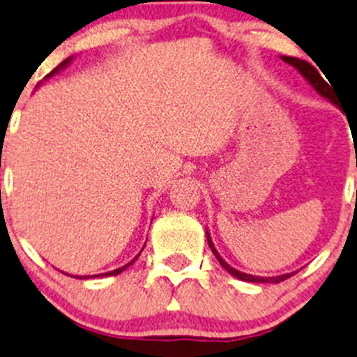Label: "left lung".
Masks as SVG:
<instances>
[{
  "label": "left lung",
  "mask_w": 357,
  "mask_h": 357,
  "mask_svg": "<svg viewBox=\"0 0 357 357\" xmlns=\"http://www.w3.org/2000/svg\"><path fill=\"white\" fill-rule=\"evenodd\" d=\"M282 60H283V62L290 63L291 67L297 68L298 74H301L302 77H304L305 81H307L309 84H311L312 88H314L316 91H318L319 95L323 96V98H326V100H328V102L335 103L333 91H332V89H330V86H332V84L328 86V82H326L325 79H323L321 75H319V72L316 70L314 66H311V63L305 62V60L295 59V56H282ZM205 233H207L208 247H211L212 254L215 255V259H218V261H219V264H221L222 268H225L226 271L229 273V275L235 276V278H238V280H242V282H250V283H280V282H283V280L290 278V276L294 275V273H287V275H280V276H254V275H247V273L238 271V269L231 268V266H229L228 262H226L225 259H222L221 255H219V252L215 250L214 243H212L211 235H208V231H205Z\"/></svg>",
  "instance_id": "8db88e82"
}]
</instances>
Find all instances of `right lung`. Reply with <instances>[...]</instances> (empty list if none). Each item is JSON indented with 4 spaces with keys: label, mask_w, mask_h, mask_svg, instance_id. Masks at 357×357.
Masks as SVG:
<instances>
[{
    "label": "right lung",
    "mask_w": 357,
    "mask_h": 357,
    "mask_svg": "<svg viewBox=\"0 0 357 357\" xmlns=\"http://www.w3.org/2000/svg\"><path fill=\"white\" fill-rule=\"evenodd\" d=\"M72 62V56H68V59H66V60H63V62L62 63H60V66L59 67H55V68H53V70L52 72H50V74L48 75H46V77L45 79H48V77H52V75H55V74H59V72L60 70H63V68H66L67 66H68V63H70ZM39 86V84H38ZM142 252H143V248H142V250H139V254H142ZM139 254L138 255H136V257L135 259H132V261L131 262H128V264H126V266H122V268H119V269H114V271H109V273H102V275H95V276H74V278H79V280H89V278H103V276H115V275H119V273H122V271H124V269L126 268H129V266H131L132 264V262H135L136 261V259H138L139 257ZM66 275H68V273H66Z\"/></svg>",
    "instance_id": "obj_1"
}]
</instances>
